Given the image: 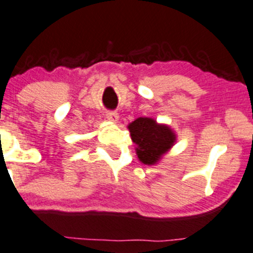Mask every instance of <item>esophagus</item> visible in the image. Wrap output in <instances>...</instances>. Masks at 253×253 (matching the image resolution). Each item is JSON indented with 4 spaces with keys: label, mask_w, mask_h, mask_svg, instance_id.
Here are the masks:
<instances>
[{
    "label": "esophagus",
    "mask_w": 253,
    "mask_h": 253,
    "mask_svg": "<svg viewBox=\"0 0 253 253\" xmlns=\"http://www.w3.org/2000/svg\"><path fill=\"white\" fill-rule=\"evenodd\" d=\"M106 117H107L108 121L111 122H117L119 118L118 113H117L116 111H107V112H106Z\"/></svg>",
    "instance_id": "1"
}]
</instances>
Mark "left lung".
Masks as SVG:
<instances>
[{"label":"left lung","instance_id":"8db88e82","mask_svg":"<svg viewBox=\"0 0 253 253\" xmlns=\"http://www.w3.org/2000/svg\"><path fill=\"white\" fill-rule=\"evenodd\" d=\"M127 127L143 164H156L176 140L169 126H159L151 118H137Z\"/></svg>","mask_w":253,"mask_h":253}]
</instances>
